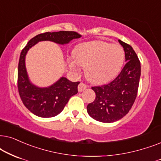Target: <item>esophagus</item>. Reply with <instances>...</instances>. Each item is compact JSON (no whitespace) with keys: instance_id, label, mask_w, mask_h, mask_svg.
Returning a JSON list of instances; mask_svg holds the SVG:
<instances>
[{"instance_id":"34e87169","label":"esophagus","mask_w":161,"mask_h":161,"mask_svg":"<svg viewBox=\"0 0 161 161\" xmlns=\"http://www.w3.org/2000/svg\"><path fill=\"white\" fill-rule=\"evenodd\" d=\"M86 88H87V85L82 82H81L80 84L78 85V91L79 92H82L83 91H85Z\"/></svg>"}]
</instances>
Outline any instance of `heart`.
Returning a JSON list of instances; mask_svg holds the SVG:
<instances>
[{
	"mask_svg": "<svg viewBox=\"0 0 161 161\" xmlns=\"http://www.w3.org/2000/svg\"><path fill=\"white\" fill-rule=\"evenodd\" d=\"M73 55L76 63L85 68L87 79L96 84L107 82L114 78L125 59V52L121 46L104 41L83 43L76 47ZM69 67L74 71L79 70L74 62H70Z\"/></svg>",
	"mask_w": 161,
	"mask_h": 161,
	"instance_id": "heart-1",
	"label": "heart"
}]
</instances>
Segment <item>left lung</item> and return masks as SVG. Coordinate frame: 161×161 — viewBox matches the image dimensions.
Listing matches in <instances>:
<instances>
[{
	"label": "left lung",
	"instance_id": "left-lung-1",
	"mask_svg": "<svg viewBox=\"0 0 161 161\" xmlns=\"http://www.w3.org/2000/svg\"><path fill=\"white\" fill-rule=\"evenodd\" d=\"M119 42L124 48L127 63L113 82L101 87H92L96 98L87 106L90 116L103 123L115 122L127 115L138 93L140 61L132 46L121 40Z\"/></svg>",
	"mask_w": 161,
	"mask_h": 161
}]
</instances>
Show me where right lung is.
Masks as SVG:
<instances>
[{
	"instance_id": "add662e5",
	"label": "right lung",
	"mask_w": 161,
	"mask_h": 161,
	"mask_svg": "<svg viewBox=\"0 0 161 161\" xmlns=\"http://www.w3.org/2000/svg\"><path fill=\"white\" fill-rule=\"evenodd\" d=\"M75 31L46 32L32 38L20 53L18 64V87L21 100L28 110L37 116L51 118L63 110L70 98L78 93L79 82H73L62 76L57 82L46 87H38L30 81L25 68V56L32 46L41 41H51L59 45L69 43L81 37Z\"/></svg>"
}]
</instances>
